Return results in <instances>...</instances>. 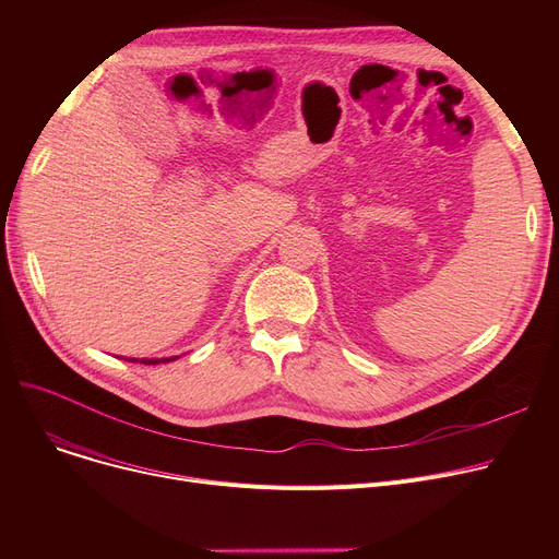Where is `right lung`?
Masks as SVG:
<instances>
[{
	"mask_svg": "<svg viewBox=\"0 0 559 559\" xmlns=\"http://www.w3.org/2000/svg\"><path fill=\"white\" fill-rule=\"evenodd\" d=\"M135 362V360H133ZM156 362H160V360H142V365H156ZM163 362H167V360H163Z\"/></svg>",
	"mask_w": 559,
	"mask_h": 559,
	"instance_id": "obj_1",
	"label": "right lung"
}]
</instances>
